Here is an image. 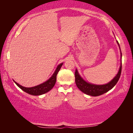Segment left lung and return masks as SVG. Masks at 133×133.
<instances>
[{
	"label": "left lung",
	"instance_id": "1",
	"mask_svg": "<svg viewBox=\"0 0 133 133\" xmlns=\"http://www.w3.org/2000/svg\"><path fill=\"white\" fill-rule=\"evenodd\" d=\"M119 46L120 50V55H121V60L122 57V54H121V49L120 48V45L118 41H116ZM121 72V61L120 63V69L118 70V71L117 75H116L107 84H92L89 82H87L85 80L83 79L82 76L78 73L77 69H76L75 71V82L77 85L78 89L82 91L83 93L85 94H87L89 96H98L102 95V94L107 93V91L110 90L111 89L115 86V85L118 82V81L120 78Z\"/></svg>",
	"mask_w": 133,
	"mask_h": 133
}]
</instances>
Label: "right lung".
Returning <instances> with one entry per match:
<instances>
[{"mask_svg": "<svg viewBox=\"0 0 133 133\" xmlns=\"http://www.w3.org/2000/svg\"><path fill=\"white\" fill-rule=\"evenodd\" d=\"M63 63H62L60 64H58L57 68L56 69L55 72L52 75V76L49 78V79L46 81V82L42 83V84H39L36 86L32 87H25L22 86V85L18 84L14 81L15 84H16L20 89H21L22 90L24 91L26 93H28L29 94L33 96H40L42 94H45L48 93L50 90L52 89L54 85H55V83L56 82V77H57V75L58 72L59 71L60 69H61Z\"/></svg>", "mask_w": 133, "mask_h": 133, "instance_id": "obj_1", "label": "right lung"}]
</instances>
